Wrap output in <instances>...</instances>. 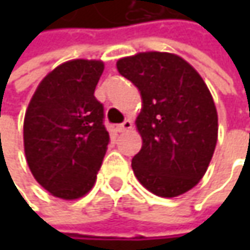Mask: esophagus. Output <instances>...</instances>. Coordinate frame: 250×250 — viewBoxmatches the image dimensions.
<instances>
[{
  "label": "esophagus",
  "instance_id": "esophagus-1",
  "mask_svg": "<svg viewBox=\"0 0 250 250\" xmlns=\"http://www.w3.org/2000/svg\"><path fill=\"white\" fill-rule=\"evenodd\" d=\"M129 129H132V121L130 120H125L122 124H120V125L117 126V130H118V132H125V130Z\"/></svg>",
  "mask_w": 250,
  "mask_h": 250
}]
</instances>
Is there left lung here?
<instances>
[{
    "label": "left lung",
    "instance_id": "left-lung-1",
    "mask_svg": "<svg viewBox=\"0 0 250 250\" xmlns=\"http://www.w3.org/2000/svg\"><path fill=\"white\" fill-rule=\"evenodd\" d=\"M117 68L143 100L135 175L157 196L185 193L205 175L216 149L217 111L206 83L175 54L139 53L120 60Z\"/></svg>",
    "mask_w": 250,
    "mask_h": 250
}]
</instances>
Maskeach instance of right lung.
<instances>
[{
    "label": "right lung",
    "mask_w": 250,
    "mask_h": 250,
    "mask_svg": "<svg viewBox=\"0 0 250 250\" xmlns=\"http://www.w3.org/2000/svg\"><path fill=\"white\" fill-rule=\"evenodd\" d=\"M104 63L73 60L39 84L26 110L24 154L33 177L51 195L72 200L90 190L110 135L94 97Z\"/></svg>",
    "instance_id": "right-lung-1"
}]
</instances>
